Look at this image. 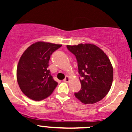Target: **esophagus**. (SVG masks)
<instances>
[{
    "mask_svg": "<svg viewBox=\"0 0 132 132\" xmlns=\"http://www.w3.org/2000/svg\"><path fill=\"white\" fill-rule=\"evenodd\" d=\"M69 79H69V77L68 76H66V78H65V79H64V81L66 82H68L69 81Z\"/></svg>",
    "mask_w": 132,
    "mask_h": 132,
    "instance_id": "obj_1",
    "label": "esophagus"
}]
</instances>
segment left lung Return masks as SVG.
I'll return each mask as SVG.
<instances>
[{
	"mask_svg": "<svg viewBox=\"0 0 132 132\" xmlns=\"http://www.w3.org/2000/svg\"><path fill=\"white\" fill-rule=\"evenodd\" d=\"M67 48L78 61L81 89L75 93L76 97L84 104L99 102L108 94L112 84L113 70L109 58L93 44L67 45Z\"/></svg>",
	"mask_w": 132,
	"mask_h": 132,
	"instance_id": "1",
	"label": "left lung"
}]
</instances>
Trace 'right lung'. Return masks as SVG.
Masks as SVG:
<instances>
[{
	"mask_svg": "<svg viewBox=\"0 0 132 132\" xmlns=\"http://www.w3.org/2000/svg\"><path fill=\"white\" fill-rule=\"evenodd\" d=\"M62 45L38 42L23 52L16 68V79L21 90L36 101L46 99L56 87L48 68L51 55Z\"/></svg>",
	"mask_w": 132,
	"mask_h": 132,
	"instance_id": "add662e5",
	"label": "right lung"
}]
</instances>
